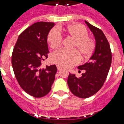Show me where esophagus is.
<instances>
[{
  "instance_id": "1",
  "label": "esophagus",
  "mask_w": 124,
  "mask_h": 124,
  "mask_svg": "<svg viewBox=\"0 0 124 124\" xmlns=\"http://www.w3.org/2000/svg\"><path fill=\"white\" fill-rule=\"evenodd\" d=\"M56 67H57V69H58V71H59V70H61V69H62L61 68V66H59V65H57Z\"/></svg>"
}]
</instances>
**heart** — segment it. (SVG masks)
Instances as JSON below:
<instances>
[{
    "mask_svg": "<svg viewBox=\"0 0 124 124\" xmlns=\"http://www.w3.org/2000/svg\"><path fill=\"white\" fill-rule=\"evenodd\" d=\"M58 30L59 31L74 40L72 48L77 50H60L55 51L51 56L53 63L61 67L70 68L79 62V53L85 58L93 54L96 42L94 38L87 36L88 31L83 25L73 24ZM59 31L56 28H53L49 32L47 40L51 48H58L61 45L62 36Z\"/></svg>",
    "mask_w": 124,
    "mask_h": 124,
    "instance_id": "1",
    "label": "heart"
}]
</instances>
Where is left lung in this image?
<instances>
[{
  "instance_id": "left-lung-1",
  "label": "left lung",
  "mask_w": 124,
  "mask_h": 124,
  "mask_svg": "<svg viewBox=\"0 0 124 124\" xmlns=\"http://www.w3.org/2000/svg\"><path fill=\"white\" fill-rule=\"evenodd\" d=\"M85 23L95 37L94 52L87 63L78 66L79 70H84L81 77L70 73L68 78L71 92L80 98H87L99 91L106 81L112 62L110 45L103 31L87 21Z\"/></svg>"
}]
</instances>
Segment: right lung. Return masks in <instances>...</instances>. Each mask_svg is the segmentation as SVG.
Instances as JSON below:
<instances>
[{"mask_svg":"<svg viewBox=\"0 0 124 124\" xmlns=\"http://www.w3.org/2000/svg\"><path fill=\"white\" fill-rule=\"evenodd\" d=\"M53 22L33 23L19 35L13 50L12 64L15 78L23 90L35 97L48 94L57 71L56 65L40 69L49 53L47 37Z\"/></svg>","mask_w":124,"mask_h":124,"instance_id":"right-lung-1","label":"right lung"}]
</instances>
